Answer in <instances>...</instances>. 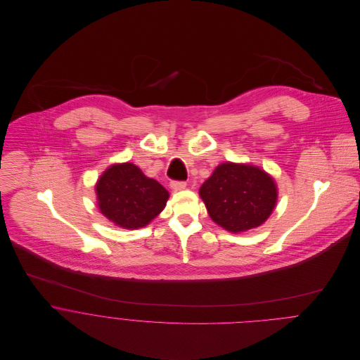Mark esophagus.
<instances>
[{
    "mask_svg": "<svg viewBox=\"0 0 360 360\" xmlns=\"http://www.w3.org/2000/svg\"><path fill=\"white\" fill-rule=\"evenodd\" d=\"M170 187H172L173 191H181L187 187V183L186 181H172Z\"/></svg>",
    "mask_w": 360,
    "mask_h": 360,
    "instance_id": "esophagus-1",
    "label": "esophagus"
}]
</instances>
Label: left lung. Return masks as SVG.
Masks as SVG:
<instances>
[{
	"mask_svg": "<svg viewBox=\"0 0 360 360\" xmlns=\"http://www.w3.org/2000/svg\"><path fill=\"white\" fill-rule=\"evenodd\" d=\"M210 219L231 233L260 226L277 202L274 180L260 167L221 163L200 188Z\"/></svg>",
	"mask_w": 360,
	"mask_h": 360,
	"instance_id": "left-lung-1",
	"label": "left lung"
}]
</instances>
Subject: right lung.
Wrapping results in <instances>:
<instances>
[{
  "mask_svg": "<svg viewBox=\"0 0 360 360\" xmlns=\"http://www.w3.org/2000/svg\"><path fill=\"white\" fill-rule=\"evenodd\" d=\"M96 193L103 216L129 230L147 226L169 198L166 188L130 162L108 167L97 181Z\"/></svg>",
  "mask_w": 360,
  "mask_h": 360,
  "instance_id": "add662e5",
  "label": "right lung"
}]
</instances>
